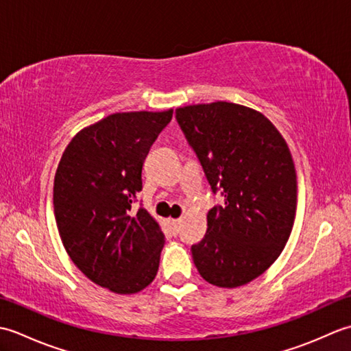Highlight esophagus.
<instances>
[{
  "label": "esophagus",
  "instance_id": "1",
  "mask_svg": "<svg viewBox=\"0 0 351 351\" xmlns=\"http://www.w3.org/2000/svg\"><path fill=\"white\" fill-rule=\"evenodd\" d=\"M170 225H171V229H173V232L176 234L178 229H180V225H181V219H173L170 221Z\"/></svg>",
  "mask_w": 351,
  "mask_h": 351
}]
</instances>
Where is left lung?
<instances>
[{"mask_svg":"<svg viewBox=\"0 0 351 351\" xmlns=\"http://www.w3.org/2000/svg\"><path fill=\"white\" fill-rule=\"evenodd\" d=\"M176 119L213 191L225 196L208 213L193 261L211 285H245L279 258L293 230L297 175L289 147L263 113L240 104L180 107Z\"/></svg>","mask_w":351,"mask_h":351,"instance_id":"8db88e82","label":"left lung"}]
</instances>
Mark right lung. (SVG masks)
<instances>
[{"instance_id":"add662e5","label":"right lung","mask_w":351,"mask_h":351,"mask_svg":"<svg viewBox=\"0 0 351 351\" xmlns=\"http://www.w3.org/2000/svg\"><path fill=\"white\" fill-rule=\"evenodd\" d=\"M173 110L125 111L77 132L54 178V214L72 263L96 285L136 294L160 267L164 234L145 208L132 210L141 169Z\"/></svg>"}]
</instances>
